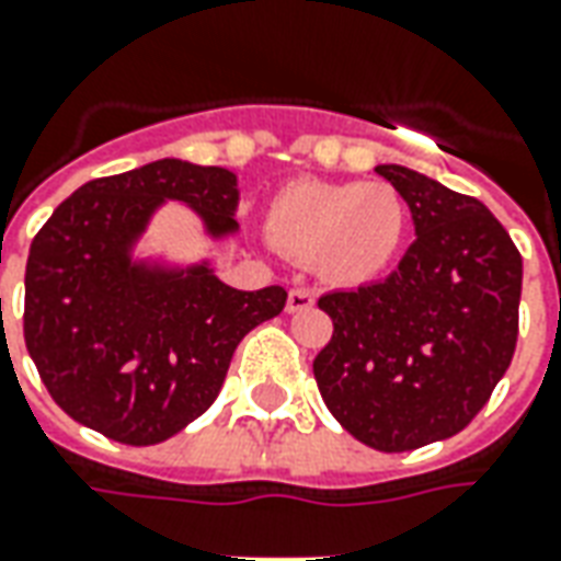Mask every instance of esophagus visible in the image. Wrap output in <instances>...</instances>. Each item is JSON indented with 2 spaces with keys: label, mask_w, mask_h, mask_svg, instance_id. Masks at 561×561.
I'll return each instance as SVG.
<instances>
[{
  "label": "esophagus",
  "mask_w": 561,
  "mask_h": 561,
  "mask_svg": "<svg viewBox=\"0 0 561 561\" xmlns=\"http://www.w3.org/2000/svg\"><path fill=\"white\" fill-rule=\"evenodd\" d=\"M312 307H316V294L312 291H307V288H291L288 291V304H285L288 312H307Z\"/></svg>",
  "instance_id": "34e87169"
}]
</instances>
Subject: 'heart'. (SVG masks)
<instances>
[{"label": "heart", "mask_w": 561, "mask_h": 561, "mask_svg": "<svg viewBox=\"0 0 561 561\" xmlns=\"http://www.w3.org/2000/svg\"><path fill=\"white\" fill-rule=\"evenodd\" d=\"M270 240L334 285H367L401 257L410 209L389 182H291L267 206Z\"/></svg>", "instance_id": "1"}]
</instances>
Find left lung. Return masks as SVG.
Wrapping results in <instances>:
<instances>
[{"instance_id":"1","label":"left lung","mask_w":561,"mask_h":561,"mask_svg":"<svg viewBox=\"0 0 561 561\" xmlns=\"http://www.w3.org/2000/svg\"><path fill=\"white\" fill-rule=\"evenodd\" d=\"M376 172L407 199L416 242L386 282L321 297L334 336L312 374L355 440L407 453L458 434L511 367L523 257L480 199L398 163Z\"/></svg>"}]
</instances>
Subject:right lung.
<instances>
[{"mask_svg":"<svg viewBox=\"0 0 561 561\" xmlns=\"http://www.w3.org/2000/svg\"><path fill=\"white\" fill-rule=\"evenodd\" d=\"M167 203L191 209L209 242L240 233L237 172L167 158L78 187L26 261L30 358L69 416L117 444H160L203 416L242 336L288 297L230 288L209 254L154 252L148 227Z\"/></svg>","mask_w":561,"mask_h":561,"instance_id":"right-lung-1","label":"right lung"}]
</instances>
